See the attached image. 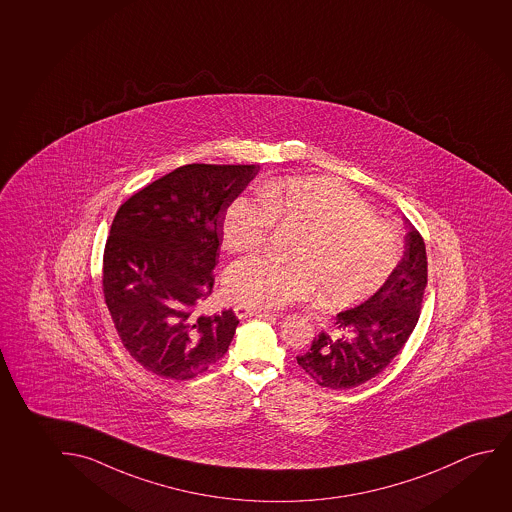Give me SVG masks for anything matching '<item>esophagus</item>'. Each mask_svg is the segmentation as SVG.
I'll use <instances>...</instances> for the list:
<instances>
[{
	"label": "esophagus",
	"instance_id": "34e87169",
	"mask_svg": "<svg viewBox=\"0 0 512 512\" xmlns=\"http://www.w3.org/2000/svg\"><path fill=\"white\" fill-rule=\"evenodd\" d=\"M235 314L240 319L244 317H267L270 316L268 310L256 309V307H247V305H235Z\"/></svg>",
	"mask_w": 512,
	"mask_h": 512
}]
</instances>
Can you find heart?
Listing matches in <instances>:
<instances>
[{
	"mask_svg": "<svg viewBox=\"0 0 512 512\" xmlns=\"http://www.w3.org/2000/svg\"><path fill=\"white\" fill-rule=\"evenodd\" d=\"M260 198L240 196L224 219V245L252 251L267 242L274 224H298L305 235L295 260L252 254L224 275L233 302L274 309L323 291L330 305L360 302L389 281L402 260L395 231L375 219L374 210L346 186L319 177L265 180Z\"/></svg>",
	"mask_w": 512,
	"mask_h": 512,
	"instance_id": "b5f03b06",
	"label": "heart"
}]
</instances>
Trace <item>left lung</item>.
I'll return each mask as SVG.
<instances>
[{
    "label": "left lung",
    "mask_w": 512,
    "mask_h": 512,
    "mask_svg": "<svg viewBox=\"0 0 512 512\" xmlns=\"http://www.w3.org/2000/svg\"><path fill=\"white\" fill-rule=\"evenodd\" d=\"M426 281L425 240L409 223L404 258L395 274L367 302L337 314L339 339L319 333L309 351L296 356L300 368L323 388H356L374 379L416 328Z\"/></svg>",
    "instance_id": "obj_1"
}]
</instances>
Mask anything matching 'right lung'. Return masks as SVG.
Returning <instances> with one entry per match:
<instances>
[{
  "mask_svg": "<svg viewBox=\"0 0 512 512\" xmlns=\"http://www.w3.org/2000/svg\"><path fill=\"white\" fill-rule=\"evenodd\" d=\"M260 165L179 166L117 210L101 289L124 349L151 374L188 381L223 358L233 310L198 314L212 295L226 210Z\"/></svg>",
  "mask_w": 512,
  "mask_h": 512,
  "instance_id": "add662e5",
  "label": "right lung"
}]
</instances>
